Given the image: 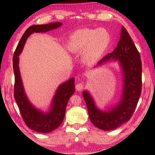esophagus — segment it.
Segmentation results:
<instances>
[{"label":"esophagus","instance_id":"34e87169","mask_svg":"<svg viewBox=\"0 0 155 155\" xmlns=\"http://www.w3.org/2000/svg\"><path fill=\"white\" fill-rule=\"evenodd\" d=\"M84 87V84L83 83H78L77 85H76V90L77 91H81L83 89Z\"/></svg>","mask_w":155,"mask_h":155}]
</instances>
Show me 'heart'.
Here are the masks:
<instances>
[{
  "label": "heart",
  "instance_id": "obj_1",
  "mask_svg": "<svg viewBox=\"0 0 155 155\" xmlns=\"http://www.w3.org/2000/svg\"><path fill=\"white\" fill-rule=\"evenodd\" d=\"M109 42V33L104 28H83L75 31L70 35L67 48L72 52L83 51L84 60L91 63L103 54Z\"/></svg>",
  "mask_w": 155,
  "mask_h": 155
}]
</instances>
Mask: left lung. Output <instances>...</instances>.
Wrapping results in <instances>:
<instances>
[{
    "instance_id": "left-lung-1",
    "label": "left lung",
    "mask_w": 155,
    "mask_h": 155,
    "mask_svg": "<svg viewBox=\"0 0 155 155\" xmlns=\"http://www.w3.org/2000/svg\"><path fill=\"white\" fill-rule=\"evenodd\" d=\"M111 61H118L123 72L124 85L119 103L103 111L96 106L94 99L87 91L83 96L87 107L91 123L100 129L111 130L130 119L137 107L141 91V61L140 52L124 27H122L120 39L113 52L107 54L98 63V65Z\"/></svg>"
}]
</instances>
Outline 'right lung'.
<instances>
[{
  "label": "right lung",
  "instance_id": "1",
  "mask_svg": "<svg viewBox=\"0 0 155 155\" xmlns=\"http://www.w3.org/2000/svg\"><path fill=\"white\" fill-rule=\"evenodd\" d=\"M62 25L61 22L33 25L28 27L18 43L13 57V68L15 76L14 98L26 125L38 133H47L59 127L64 120L68 100L75 91L74 78H70L59 86L52 99L51 108L44 113L33 107L28 101L23 87L19 70V56L27 38L33 33H45Z\"/></svg>",
  "mask_w": 155,
  "mask_h": 155
}]
</instances>
